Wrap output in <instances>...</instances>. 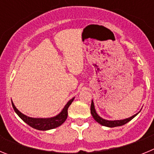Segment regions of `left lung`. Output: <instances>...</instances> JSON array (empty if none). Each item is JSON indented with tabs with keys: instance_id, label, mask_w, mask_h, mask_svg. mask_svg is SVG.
<instances>
[{
	"instance_id": "8db88e82",
	"label": "left lung",
	"mask_w": 154,
	"mask_h": 154,
	"mask_svg": "<svg viewBox=\"0 0 154 154\" xmlns=\"http://www.w3.org/2000/svg\"><path fill=\"white\" fill-rule=\"evenodd\" d=\"M91 114H92V117L94 118V119L99 123V124H101L102 126H107V127H116V126H123V125L126 124L128 122H130L131 119H133V118L135 117L136 116L138 115L139 112H137L135 115L132 116L130 117L126 118V119H119V120H108V119H105L103 118H102L100 116H99V114L96 112V110L95 109V105H94L93 100H92V103H91Z\"/></svg>"
}]
</instances>
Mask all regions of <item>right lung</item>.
<instances>
[{"instance_id":"add662e5","label":"right lung","mask_w":154,"mask_h":154,"mask_svg":"<svg viewBox=\"0 0 154 154\" xmlns=\"http://www.w3.org/2000/svg\"><path fill=\"white\" fill-rule=\"evenodd\" d=\"M75 97L70 99L64 108L62 109V111L58 114H57L55 116L50 118H33L30 117L28 116L24 115L22 112H21L16 108V106L14 104L13 101H11L12 106H13L14 110L15 111L17 115L19 117L21 118L24 123H26L27 124L29 125L34 129H36L38 130H42V131H46V130H52L55 128L60 126L62 123L66 120L68 116V109H69V106L72 104V103L74 100Z\"/></svg>"}]
</instances>
